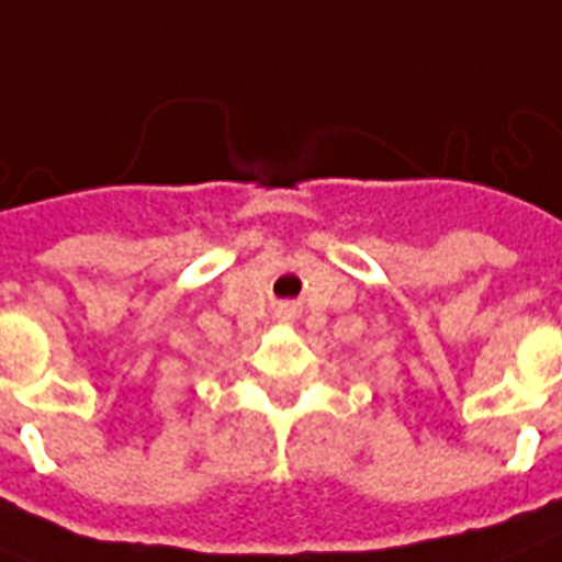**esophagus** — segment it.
<instances>
[{
    "mask_svg": "<svg viewBox=\"0 0 562 562\" xmlns=\"http://www.w3.org/2000/svg\"><path fill=\"white\" fill-rule=\"evenodd\" d=\"M285 312H289V308H285Z\"/></svg>",
    "mask_w": 562,
    "mask_h": 562,
    "instance_id": "obj_1",
    "label": "esophagus"
}]
</instances>
